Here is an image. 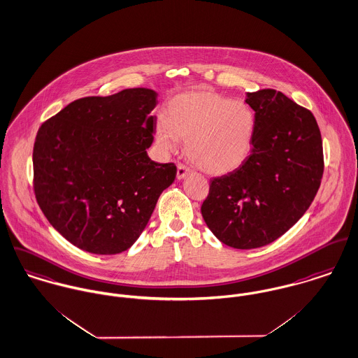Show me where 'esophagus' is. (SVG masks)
Returning <instances> with one entry per match:
<instances>
[{"instance_id": "obj_1", "label": "esophagus", "mask_w": 358, "mask_h": 358, "mask_svg": "<svg viewBox=\"0 0 358 358\" xmlns=\"http://www.w3.org/2000/svg\"><path fill=\"white\" fill-rule=\"evenodd\" d=\"M192 171L186 166V165H183V164H178V171H176V178L180 180V179H183V178H186L189 173H190Z\"/></svg>"}]
</instances>
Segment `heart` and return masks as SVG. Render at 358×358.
<instances>
[{
  "label": "heart",
  "mask_w": 358,
  "mask_h": 358,
  "mask_svg": "<svg viewBox=\"0 0 358 358\" xmlns=\"http://www.w3.org/2000/svg\"><path fill=\"white\" fill-rule=\"evenodd\" d=\"M256 119L243 101L210 89H193L171 98L166 119L156 126V139L164 150L186 142V156L210 175H226L239 168L252 150Z\"/></svg>",
  "instance_id": "obj_1"
}]
</instances>
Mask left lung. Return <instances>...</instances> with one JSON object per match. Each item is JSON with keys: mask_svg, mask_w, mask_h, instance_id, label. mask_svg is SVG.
Wrapping results in <instances>:
<instances>
[{"mask_svg": "<svg viewBox=\"0 0 358 358\" xmlns=\"http://www.w3.org/2000/svg\"><path fill=\"white\" fill-rule=\"evenodd\" d=\"M255 110L252 152L210 180L201 206L215 236L235 249L265 246L303 216L324 171L323 142L310 110L273 89L246 94Z\"/></svg>", "mask_w": 358, "mask_h": 358, "instance_id": "left-lung-1", "label": "left lung"}]
</instances>
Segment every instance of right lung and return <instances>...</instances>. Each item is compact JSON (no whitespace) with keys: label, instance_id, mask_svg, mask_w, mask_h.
<instances>
[{"label":"right lung","instance_id":"1","mask_svg":"<svg viewBox=\"0 0 358 358\" xmlns=\"http://www.w3.org/2000/svg\"><path fill=\"white\" fill-rule=\"evenodd\" d=\"M157 93L126 89L68 103L38 130L34 143L36 202L68 242L94 255L130 249L157 199L176 176L148 149Z\"/></svg>","mask_w":358,"mask_h":358}]
</instances>
